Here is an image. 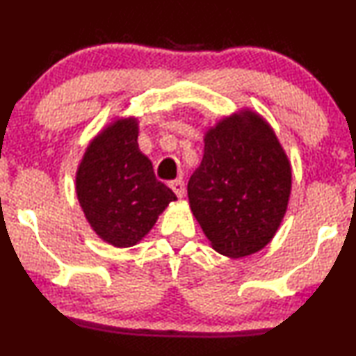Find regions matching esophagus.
I'll list each match as a JSON object with an SVG mask.
<instances>
[{
	"mask_svg": "<svg viewBox=\"0 0 356 356\" xmlns=\"http://www.w3.org/2000/svg\"><path fill=\"white\" fill-rule=\"evenodd\" d=\"M168 186L173 189V193L177 194L178 197L184 196V181H183V179H173V181L168 183Z\"/></svg>",
	"mask_w": 356,
	"mask_h": 356,
	"instance_id": "1",
	"label": "esophagus"
}]
</instances>
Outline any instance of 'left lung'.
Listing matches in <instances>:
<instances>
[{
  "mask_svg": "<svg viewBox=\"0 0 356 356\" xmlns=\"http://www.w3.org/2000/svg\"><path fill=\"white\" fill-rule=\"evenodd\" d=\"M290 191V160L262 116L240 110L204 136V157L189 178L188 197L220 254L261 251L284 220Z\"/></svg>",
  "mask_w": 356,
  "mask_h": 356,
  "instance_id": "8db88e82",
  "label": "left lung"
}]
</instances>
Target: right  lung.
Listing matches in <instances>:
<instances>
[{
  "label": "right lung",
  "instance_id": "add662e5",
  "mask_svg": "<svg viewBox=\"0 0 356 356\" xmlns=\"http://www.w3.org/2000/svg\"><path fill=\"white\" fill-rule=\"evenodd\" d=\"M138 118H116L87 145L76 194L92 230L116 248L139 243L177 196L139 150Z\"/></svg>",
  "mask_w": 356,
  "mask_h": 356
}]
</instances>
